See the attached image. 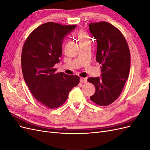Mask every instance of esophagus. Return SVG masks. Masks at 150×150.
Wrapping results in <instances>:
<instances>
[{
    "label": "esophagus",
    "instance_id": "esophagus-1",
    "mask_svg": "<svg viewBox=\"0 0 150 150\" xmlns=\"http://www.w3.org/2000/svg\"><path fill=\"white\" fill-rule=\"evenodd\" d=\"M80 82L83 83H87V78H80Z\"/></svg>",
    "mask_w": 150,
    "mask_h": 150
}]
</instances>
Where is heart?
I'll list each match as a JSON object with an SVG mask.
<instances>
[{
	"label": "heart",
	"instance_id": "heart-1",
	"mask_svg": "<svg viewBox=\"0 0 150 150\" xmlns=\"http://www.w3.org/2000/svg\"><path fill=\"white\" fill-rule=\"evenodd\" d=\"M78 38L79 40V42L87 41V40H89V39L88 34L86 33L85 31L83 30L79 32V33L78 34Z\"/></svg>",
	"mask_w": 150,
	"mask_h": 150
}]
</instances>
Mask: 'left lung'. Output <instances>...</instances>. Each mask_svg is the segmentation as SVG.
Here are the masks:
<instances>
[{
    "label": "left lung",
    "mask_w": 150,
    "mask_h": 150,
    "mask_svg": "<svg viewBox=\"0 0 150 150\" xmlns=\"http://www.w3.org/2000/svg\"><path fill=\"white\" fill-rule=\"evenodd\" d=\"M97 41L96 61L101 64V78H89L96 91L90 99L99 106L110 105L120 96L128 78L130 51L128 43L116 27L107 22L89 24Z\"/></svg>",
    "instance_id": "left-lung-1"
}]
</instances>
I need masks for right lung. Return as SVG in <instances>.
I'll use <instances>...</instances> for the list:
<instances>
[{"mask_svg":"<svg viewBox=\"0 0 150 150\" xmlns=\"http://www.w3.org/2000/svg\"><path fill=\"white\" fill-rule=\"evenodd\" d=\"M76 25L49 22L39 25L29 35L21 54V66L25 83L34 97L50 109L66 101L70 91L79 83L77 75L56 72L60 62L62 44L66 34Z\"/></svg>","mask_w":150,"mask_h":150,"instance_id":"obj_1","label":"right lung"}]
</instances>
